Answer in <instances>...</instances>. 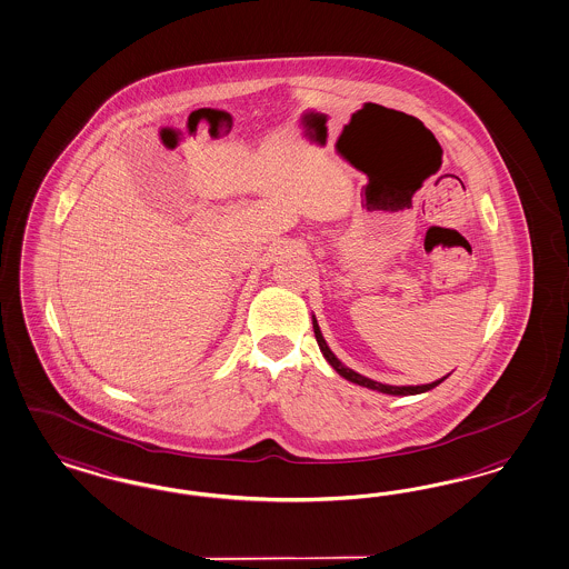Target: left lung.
Here are the masks:
<instances>
[{
  "label": "left lung",
  "instance_id": "left-lung-1",
  "mask_svg": "<svg viewBox=\"0 0 569 569\" xmlns=\"http://www.w3.org/2000/svg\"><path fill=\"white\" fill-rule=\"evenodd\" d=\"M313 330L315 338H317V345H319V349H321V353L326 357V361L332 366L336 372L340 373L342 378H347L349 382H355V385H359V387H366V389H372V391L385 392V395H420V392L431 391L435 389L437 385H441L448 376H443V378H439V380H435L431 385H416V387H392V385H382V382H376L372 378H366V376H361V373L355 372L351 368H347L336 355L332 353V349L328 347V342H326V338H323V333L319 330V323H317V319H315L313 315Z\"/></svg>",
  "mask_w": 569,
  "mask_h": 569
}]
</instances>
